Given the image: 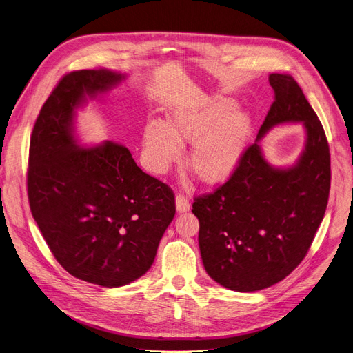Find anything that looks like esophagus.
I'll use <instances>...</instances> for the list:
<instances>
[{
	"label": "esophagus",
	"mask_w": 353,
	"mask_h": 353,
	"mask_svg": "<svg viewBox=\"0 0 353 353\" xmlns=\"http://www.w3.org/2000/svg\"><path fill=\"white\" fill-rule=\"evenodd\" d=\"M176 209L179 213H186L190 210V201L183 194L176 196Z\"/></svg>",
	"instance_id": "34e87169"
}]
</instances>
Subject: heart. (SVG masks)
<instances>
[{
  "label": "heart",
  "mask_w": 353,
  "mask_h": 353,
  "mask_svg": "<svg viewBox=\"0 0 353 353\" xmlns=\"http://www.w3.org/2000/svg\"><path fill=\"white\" fill-rule=\"evenodd\" d=\"M236 101L226 97H201L177 105L160 121L143 128V145L148 165L164 173L191 144L188 165L193 176L208 186L228 181L242 161L252 134V119L236 111Z\"/></svg>",
  "instance_id": "1"
}]
</instances>
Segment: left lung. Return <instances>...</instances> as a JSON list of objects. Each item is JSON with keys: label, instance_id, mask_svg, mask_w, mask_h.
<instances>
[{"label": "left lung", "instance_id": "1", "mask_svg": "<svg viewBox=\"0 0 353 353\" xmlns=\"http://www.w3.org/2000/svg\"><path fill=\"white\" fill-rule=\"evenodd\" d=\"M274 101L233 176L214 193L194 199L199 248L214 282L256 292L283 281L303 261L323 220L330 189L325 130L289 74L273 72ZM302 122L305 148L289 168L267 163L258 141L273 126Z\"/></svg>", "mask_w": 353, "mask_h": 353}]
</instances>
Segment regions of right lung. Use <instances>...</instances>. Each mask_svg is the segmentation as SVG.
Instances as JSON below:
<instances>
[{
	"mask_svg": "<svg viewBox=\"0 0 353 353\" xmlns=\"http://www.w3.org/2000/svg\"><path fill=\"white\" fill-rule=\"evenodd\" d=\"M124 79L105 68L65 74L30 141L34 220L70 274L104 288L132 283L152 268L176 213L172 189L144 173L127 147L111 140L84 147L76 136L77 110Z\"/></svg>",
	"mask_w": 353,
	"mask_h": 353,
	"instance_id": "right-lung-1",
	"label": "right lung"
}]
</instances>
